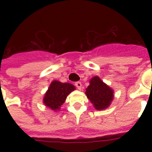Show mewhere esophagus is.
Listing matches in <instances>:
<instances>
[{
    "mask_svg": "<svg viewBox=\"0 0 152 152\" xmlns=\"http://www.w3.org/2000/svg\"><path fill=\"white\" fill-rule=\"evenodd\" d=\"M75 86L77 87V89L80 90L81 89V87H82V84H81V83H80V81H77V82L75 83Z\"/></svg>",
    "mask_w": 152,
    "mask_h": 152,
    "instance_id": "1",
    "label": "esophagus"
}]
</instances>
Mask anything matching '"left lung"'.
Instances as JSON below:
<instances>
[{
	"instance_id": "obj_1",
	"label": "left lung",
	"mask_w": 152,
	"mask_h": 152,
	"mask_svg": "<svg viewBox=\"0 0 152 152\" xmlns=\"http://www.w3.org/2000/svg\"><path fill=\"white\" fill-rule=\"evenodd\" d=\"M86 88L85 94L97 110H103L110 106L114 98V91L110 86L98 77L94 76L90 80Z\"/></svg>"
}]
</instances>
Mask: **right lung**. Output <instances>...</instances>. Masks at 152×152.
Here are the masks:
<instances>
[{"mask_svg":"<svg viewBox=\"0 0 152 152\" xmlns=\"http://www.w3.org/2000/svg\"><path fill=\"white\" fill-rule=\"evenodd\" d=\"M75 90V87L73 84L55 80L52 81L45 92L42 102L45 107L56 112L60 110V107L64 103L67 96Z\"/></svg>","mask_w":152,"mask_h":152,"instance_id":"1","label":"right lung"}]
</instances>
